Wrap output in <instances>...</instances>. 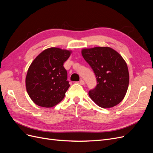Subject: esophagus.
<instances>
[{
    "label": "esophagus",
    "instance_id": "1",
    "mask_svg": "<svg viewBox=\"0 0 153 153\" xmlns=\"http://www.w3.org/2000/svg\"><path fill=\"white\" fill-rule=\"evenodd\" d=\"M80 84H81V85H84L85 84V82L83 80H80Z\"/></svg>",
    "mask_w": 153,
    "mask_h": 153
}]
</instances>
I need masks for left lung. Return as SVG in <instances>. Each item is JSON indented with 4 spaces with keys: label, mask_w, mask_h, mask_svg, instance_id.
<instances>
[{
    "label": "left lung",
    "mask_w": 153,
    "mask_h": 153,
    "mask_svg": "<svg viewBox=\"0 0 153 153\" xmlns=\"http://www.w3.org/2000/svg\"><path fill=\"white\" fill-rule=\"evenodd\" d=\"M81 52L98 81L96 87L89 92L91 99L103 108L121 102L129 81L127 64L121 55L108 47L83 48Z\"/></svg>",
    "instance_id": "1"
}]
</instances>
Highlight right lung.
<instances>
[{"mask_svg":"<svg viewBox=\"0 0 153 153\" xmlns=\"http://www.w3.org/2000/svg\"><path fill=\"white\" fill-rule=\"evenodd\" d=\"M71 52V50L60 48H49L32 61L27 71L25 87L35 104L51 108L64 99L70 85L63 64Z\"/></svg>","mask_w":153,"mask_h":153,"instance_id":"add662e5","label":"right lung"}]
</instances>
